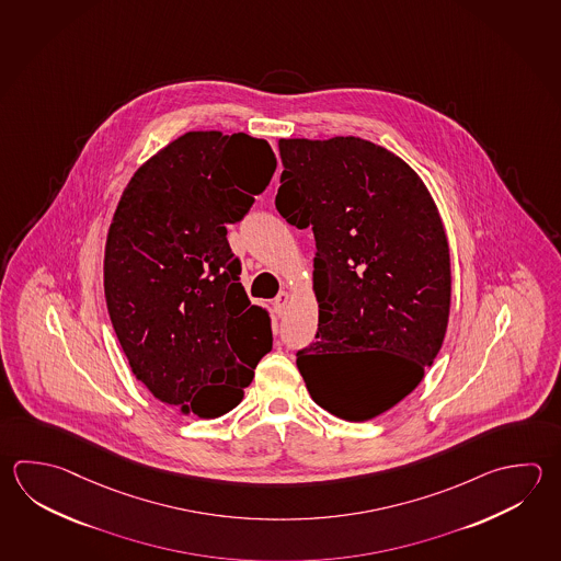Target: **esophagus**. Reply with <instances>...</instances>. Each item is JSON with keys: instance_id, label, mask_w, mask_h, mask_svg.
<instances>
[{"instance_id": "1", "label": "esophagus", "mask_w": 561, "mask_h": 561, "mask_svg": "<svg viewBox=\"0 0 561 561\" xmlns=\"http://www.w3.org/2000/svg\"><path fill=\"white\" fill-rule=\"evenodd\" d=\"M287 301H289V294H287V291H279L274 299L275 311H277V313H282V311L286 309Z\"/></svg>"}]
</instances>
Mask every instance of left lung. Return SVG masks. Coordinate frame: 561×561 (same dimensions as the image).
I'll return each mask as SVG.
<instances>
[{
    "mask_svg": "<svg viewBox=\"0 0 561 561\" xmlns=\"http://www.w3.org/2000/svg\"><path fill=\"white\" fill-rule=\"evenodd\" d=\"M277 147L275 208L311 226L318 248V333L297 369L321 409L365 423L411 394L443 347L453 296L443 218L421 176L370 140Z\"/></svg>",
    "mask_w": 561,
    "mask_h": 561,
    "instance_id": "left-lung-1",
    "label": "left lung"
}]
</instances>
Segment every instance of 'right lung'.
<instances>
[{
    "label": "right lung",
    "mask_w": 561,
    "mask_h": 561,
    "mask_svg": "<svg viewBox=\"0 0 561 561\" xmlns=\"http://www.w3.org/2000/svg\"><path fill=\"white\" fill-rule=\"evenodd\" d=\"M264 138L191 130L133 174L105 243L111 323L138 381L182 414L216 419L242 401L272 350L270 318L240 284L226 224L267 188Z\"/></svg>",
    "instance_id": "1"
}]
</instances>
